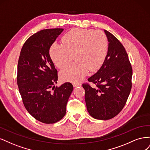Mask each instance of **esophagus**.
Listing matches in <instances>:
<instances>
[{
  "label": "esophagus",
  "instance_id": "34e87169",
  "mask_svg": "<svg viewBox=\"0 0 150 150\" xmlns=\"http://www.w3.org/2000/svg\"><path fill=\"white\" fill-rule=\"evenodd\" d=\"M81 86V84L80 83H73V86L74 88L78 87V86Z\"/></svg>",
  "mask_w": 150,
  "mask_h": 150
}]
</instances>
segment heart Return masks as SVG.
<instances>
[{
  "label": "heart",
  "mask_w": 150,
  "mask_h": 150,
  "mask_svg": "<svg viewBox=\"0 0 150 150\" xmlns=\"http://www.w3.org/2000/svg\"><path fill=\"white\" fill-rule=\"evenodd\" d=\"M63 44L54 42L50 49V55L59 68L66 66L74 57L75 62L60 72L65 81L78 82L101 66L108 52L106 35L100 30L73 29L63 36Z\"/></svg>",
  "instance_id": "obj_1"
}]
</instances>
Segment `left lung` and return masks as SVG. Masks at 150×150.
<instances>
[{
  "label": "left lung",
  "mask_w": 150,
  "mask_h": 150,
  "mask_svg": "<svg viewBox=\"0 0 150 150\" xmlns=\"http://www.w3.org/2000/svg\"><path fill=\"white\" fill-rule=\"evenodd\" d=\"M108 40L107 55L96 74L88 78L96 84H83L89 114L97 120H110L118 115L129 95L133 70L126 50L115 36L104 30Z\"/></svg>",
  "instance_id": "obj_1"
}]
</instances>
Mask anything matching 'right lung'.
I'll use <instances>...</instances> for the list:
<instances>
[{
  "label": "right lung",
  "mask_w": 150,
  "mask_h": 150,
  "mask_svg": "<svg viewBox=\"0 0 150 150\" xmlns=\"http://www.w3.org/2000/svg\"><path fill=\"white\" fill-rule=\"evenodd\" d=\"M63 29L38 32L23 45L17 65V81L25 109L43 123L52 124L66 115L67 101L73 90L70 83L55 87L57 71L49 49Z\"/></svg>",
  "instance_id": "obj_1"
}]
</instances>
